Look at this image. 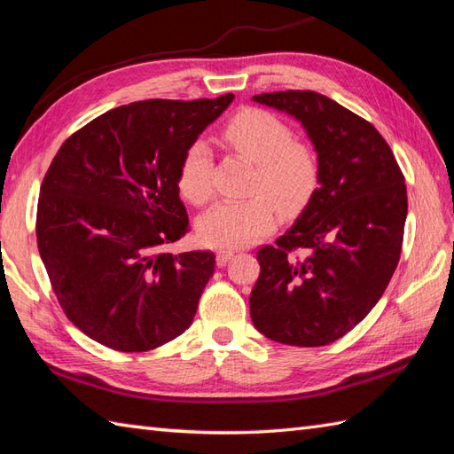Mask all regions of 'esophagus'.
<instances>
[{
    "mask_svg": "<svg viewBox=\"0 0 454 454\" xmlns=\"http://www.w3.org/2000/svg\"><path fill=\"white\" fill-rule=\"evenodd\" d=\"M232 257H234L232 249H220V252L216 254V263H218V267H224Z\"/></svg>",
    "mask_w": 454,
    "mask_h": 454,
    "instance_id": "obj_1",
    "label": "esophagus"
}]
</instances>
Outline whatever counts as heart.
I'll use <instances>...</instances> for the list:
<instances>
[{
    "mask_svg": "<svg viewBox=\"0 0 454 454\" xmlns=\"http://www.w3.org/2000/svg\"><path fill=\"white\" fill-rule=\"evenodd\" d=\"M222 138L239 156L255 163L252 199L222 200L202 212L199 239L208 247L252 246L277 224V208L285 215L301 210L317 187L320 161L316 152L294 140L293 129L262 109L239 111L228 121ZM179 189L195 205L207 202L212 185V156L202 140L192 142L181 160Z\"/></svg>",
    "mask_w": 454,
    "mask_h": 454,
    "instance_id": "obj_1",
    "label": "heart"
}]
</instances>
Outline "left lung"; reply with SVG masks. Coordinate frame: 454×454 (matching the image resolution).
Returning a JSON list of instances; mask_svg holds the SVG:
<instances>
[{
  "instance_id": "obj_1",
  "label": "left lung",
  "mask_w": 454,
  "mask_h": 454,
  "mask_svg": "<svg viewBox=\"0 0 454 454\" xmlns=\"http://www.w3.org/2000/svg\"><path fill=\"white\" fill-rule=\"evenodd\" d=\"M254 101L302 124L320 177L294 224L257 252L249 314L273 341L330 345L364 320L396 271L406 183L380 132L325 95L288 90Z\"/></svg>"
}]
</instances>
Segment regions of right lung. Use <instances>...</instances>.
Masks as SVG:
<instances>
[{"instance_id":"obj_1","label":"right lung","mask_w":454,"mask_h":454,"mask_svg":"<svg viewBox=\"0 0 454 454\" xmlns=\"http://www.w3.org/2000/svg\"><path fill=\"white\" fill-rule=\"evenodd\" d=\"M232 99L122 105L58 150L41 185L36 244L67 320L93 341L140 353L191 325L215 254L161 247L189 230L181 160Z\"/></svg>"}]
</instances>
